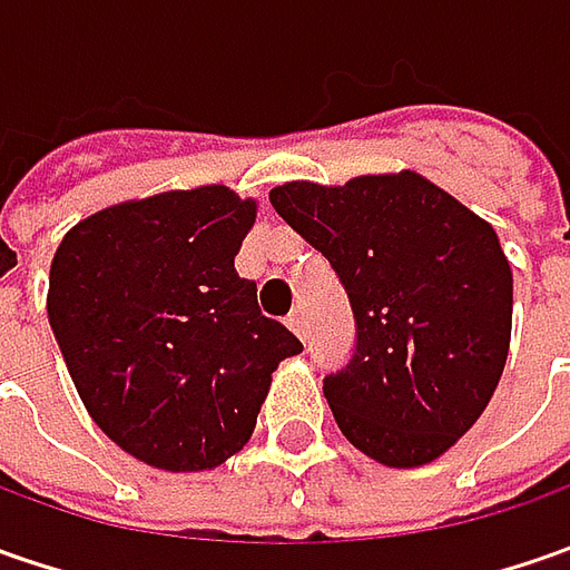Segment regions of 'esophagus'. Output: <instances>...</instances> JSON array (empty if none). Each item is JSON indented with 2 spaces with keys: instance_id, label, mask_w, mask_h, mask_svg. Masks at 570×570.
Returning <instances> with one entry per match:
<instances>
[{
  "instance_id": "obj_1",
  "label": "esophagus",
  "mask_w": 570,
  "mask_h": 570,
  "mask_svg": "<svg viewBox=\"0 0 570 570\" xmlns=\"http://www.w3.org/2000/svg\"><path fill=\"white\" fill-rule=\"evenodd\" d=\"M288 330L295 333L297 340H304V317H301V311H295V314L288 317Z\"/></svg>"
}]
</instances>
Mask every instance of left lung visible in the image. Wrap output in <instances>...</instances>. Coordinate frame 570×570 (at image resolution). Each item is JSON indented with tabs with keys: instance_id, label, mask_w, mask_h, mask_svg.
<instances>
[{
	"instance_id": "1",
	"label": "left lung",
	"mask_w": 570,
	"mask_h": 570,
	"mask_svg": "<svg viewBox=\"0 0 570 570\" xmlns=\"http://www.w3.org/2000/svg\"><path fill=\"white\" fill-rule=\"evenodd\" d=\"M269 203L352 301L355 355L323 381L342 434L393 470L448 453L485 412L511 345L514 275L492 225L415 170L292 180Z\"/></svg>"
}]
</instances>
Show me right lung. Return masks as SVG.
<instances>
[{"label": "right lung", "instance_id": "obj_1", "mask_svg": "<svg viewBox=\"0 0 570 570\" xmlns=\"http://www.w3.org/2000/svg\"><path fill=\"white\" fill-rule=\"evenodd\" d=\"M256 199L196 187L81 218L53 253L47 314L95 425L155 470L222 466L250 441L301 342L256 304L234 256Z\"/></svg>", "mask_w": 570, "mask_h": 570}]
</instances>
